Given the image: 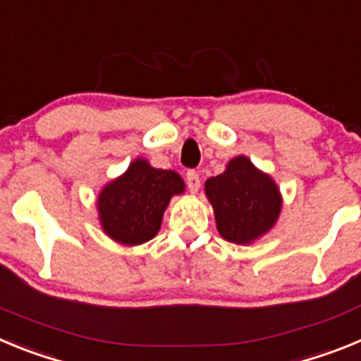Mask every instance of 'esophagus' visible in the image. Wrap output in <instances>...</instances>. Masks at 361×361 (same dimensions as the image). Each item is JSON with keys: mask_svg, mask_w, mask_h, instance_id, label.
<instances>
[{"mask_svg": "<svg viewBox=\"0 0 361 361\" xmlns=\"http://www.w3.org/2000/svg\"><path fill=\"white\" fill-rule=\"evenodd\" d=\"M186 183H188V188H190L191 193H197L200 188V178H199V173H197L195 170H190L186 173Z\"/></svg>", "mask_w": 361, "mask_h": 361, "instance_id": "obj_1", "label": "esophagus"}]
</instances>
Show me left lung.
I'll return each instance as SVG.
<instances>
[{
  "mask_svg": "<svg viewBox=\"0 0 361 361\" xmlns=\"http://www.w3.org/2000/svg\"><path fill=\"white\" fill-rule=\"evenodd\" d=\"M215 215L216 231L224 240L247 245L275 228L282 213V193L275 178L258 170L245 155H237L226 170L204 183Z\"/></svg>",
  "mask_w": 361,
  "mask_h": 361,
  "instance_id": "obj_1",
  "label": "left lung"
}]
</instances>
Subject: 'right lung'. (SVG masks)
Returning <instances> with one entry per match:
<instances>
[{"label":"right lung","instance_id":"obj_1","mask_svg":"<svg viewBox=\"0 0 361 361\" xmlns=\"http://www.w3.org/2000/svg\"><path fill=\"white\" fill-rule=\"evenodd\" d=\"M186 190L173 170L153 168L137 157L123 175L111 178L99 191V224L106 237L123 245H141L159 233L171 197Z\"/></svg>","mask_w":361,"mask_h":361}]
</instances>
